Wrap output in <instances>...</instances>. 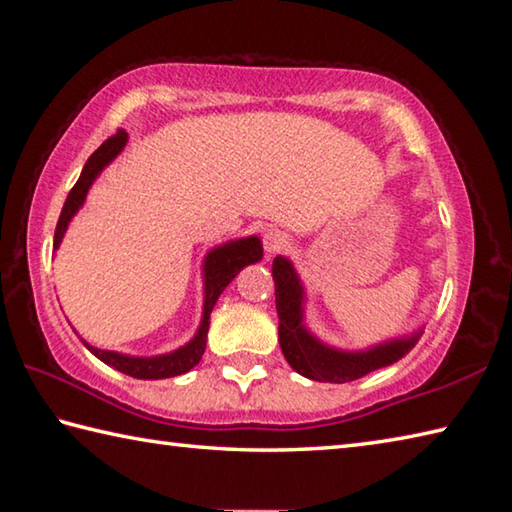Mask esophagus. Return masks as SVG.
Listing matches in <instances>:
<instances>
[{
	"label": "esophagus",
	"instance_id": "obj_1",
	"mask_svg": "<svg viewBox=\"0 0 512 512\" xmlns=\"http://www.w3.org/2000/svg\"><path fill=\"white\" fill-rule=\"evenodd\" d=\"M284 248H288V235L284 230H277V228H271L264 232V250L268 255H277L282 253Z\"/></svg>",
	"mask_w": 512,
	"mask_h": 512
}]
</instances>
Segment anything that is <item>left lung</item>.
<instances>
[{
	"label": "left lung",
	"instance_id": "1",
	"mask_svg": "<svg viewBox=\"0 0 512 512\" xmlns=\"http://www.w3.org/2000/svg\"><path fill=\"white\" fill-rule=\"evenodd\" d=\"M275 306L280 315V347L297 374L320 383H349L369 371L394 365L423 336L418 329L412 336L387 340L365 351H342L324 345L304 327V288L293 264L286 257L273 259Z\"/></svg>",
	"mask_w": 512,
	"mask_h": 512
}]
</instances>
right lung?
<instances>
[{"label": "right lung", "mask_w": 512, "mask_h": 512, "mask_svg": "<svg viewBox=\"0 0 512 512\" xmlns=\"http://www.w3.org/2000/svg\"><path fill=\"white\" fill-rule=\"evenodd\" d=\"M125 143H127V132L125 129H118L114 136H109L107 141L89 156L85 167H82L80 179L71 188L67 201H64L58 226H55L53 248L60 246L64 232H67L69 221L73 219V215H76V212L82 208V203H85V199H87L91 183H94L96 176L105 170V167L114 161L120 152H123ZM262 255H264L262 241H259L257 237L235 239V241H228V244H221V246L210 250L206 259H203V293H206V297H203V318L199 324V331H197V336L188 342V345H183L176 351L163 353V356H152V358H136V356H125V353L96 349V347L87 345L85 340L82 342H85V347L94 353L96 358L105 362V365L123 371V374L132 376V378L159 380V378L185 374V371H190L194 365H199L203 351H206L210 313H212V309H215L219 295L224 293V288L232 280H235L241 268L259 262Z\"/></svg>", "instance_id": "1"}]
</instances>
